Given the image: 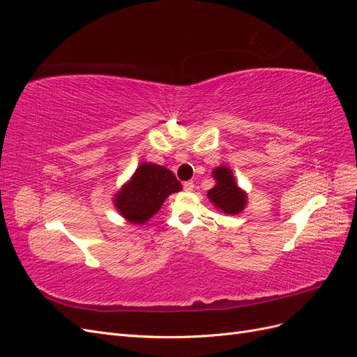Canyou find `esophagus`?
Here are the masks:
<instances>
[{"label": "esophagus", "mask_w": 357, "mask_h": 357, "mask_svg": "<svg viewBox=\"0 0 357 357\" xmlns=\"http://www.w3.org/2000/svg\"><path fill=\"white\" fill-rule=\"evenodd\" d=\"M183 189H185L186 192L193 190V181H185V183H183Z\"/></svg>", "instance_id": "34e87169"}]
</instances>
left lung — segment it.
<instances>
[{
	"instance_id": "left-lung-1",
	"label": "left lung",
	"mask_w": 357,
	"mask_h": 357,
	"mask_svg": "<svg viewBox=\"0 0 357 357\" xmlns=\"http://www.w3.org/2000/svg\"><path fill=\"white\" fill-rule=\"evenodd\" d=\"M215 186L207 192L208 199L225 214H238L247 204L245 192L235 183L232 171L228 167H218L213 169Z\"/></svg>"
}]
</instances>
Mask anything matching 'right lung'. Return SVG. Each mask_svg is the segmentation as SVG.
Listing matches in <instances>:
<instances>
[{
  "mask_svg": "<svg viewBox=\"0 0 357 357\" xmlns=\"http://www.w3.org/2000/svg\"><path fill=\"white\" fill-rule=\"evenodd\" d=\"M181 190V183L169 169L143 162L132 178L116 193L114 207L134 225H144L159 211L168 195Z\"/></svg>",
  "mask_w": 357,
  "mask_h": 357,
  "instance_id": "right-lung-1",
  "label": "right lung"
}]
</instances>
